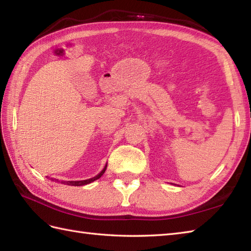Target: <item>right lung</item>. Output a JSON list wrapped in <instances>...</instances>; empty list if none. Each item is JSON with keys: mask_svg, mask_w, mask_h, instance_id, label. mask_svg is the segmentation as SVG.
I'll return each mask as SVG.
<instances>
[{"mask_svg": "<svg viewBox=\"0 0 251 251\" xmlns=\"http://www.w3.org/2000/svg\"><path fill=\"white\" fill-rule=\"evenodd\" d=\"M105 169H106V165L104 166V168H103L102 170H101V173H100V174H98V175L96 176V177H94V178H90V179H87V180H81V181H62L61 183H63V184H68V185H74V186H79V185H85V184L92 183V182H94L95 180L99 179V178L101 177V176H102V175L104 174Z\"/></svg>", "mask_w": 251, "mask_h": 251, "instance_id": "obj_1", "label": "right lung"}]
</instances>
